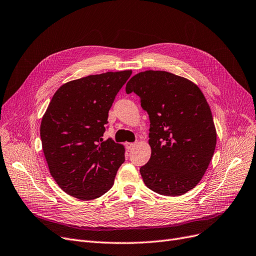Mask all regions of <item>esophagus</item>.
Here are the masks:
<instances>
[{
  "label": "esophagus",
  "mask_w": 256,
  "mask_h": 256,
  "mask_svg": "<svg viewBox=\"0 0 256 256\" xmlns=\"http://www.w3.org/2000/svg\"><path fill=\"white\" fill-rule=\"evenodd\" d=\"M135 146H136L135 142H126V148L128 150H132L133 148H135Z\"/></svg>",
  "instance_id": "obj_1"
}]
</instances>
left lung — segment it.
I'll use <instances>...</instances> for the list:
<instances>
[{"instance_id": "left-lung-1", "label": "left lung", "mask_w": 256, "mask_h": 256, "mask_svg": "<svg viewBox=\"0 0 256 256\" xmlns=\"http://www.w3.org/2000/svg\"><path fill=\"white\" fill-rule=\"evenodd\" d=\"M150 118L152 155L140 174L164 196L186 193L200 182L214 154L216 130L204 94L186 78L162 70L135 74L126 86Z\"/></svg>"}]
</instances>
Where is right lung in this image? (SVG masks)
<instances>
[{
	"label": "right lung",
	"mask_w": 256,
	"mask_h": 256,
	"mask_svg": "<svg viewBox=\"0 0 256 256\" xmlns=\"http://www.w3.org/2000/svg\"><path fill=\"white\" fill-rule=\"evenodd\" d=\"M130 74V70L92 74L54 92L40 135L50 175L68 195L90 200L112 186L124 162V148L102 137L108 110Z\"/></svg>",
	"instance_id": "right-lung-1"
}]
</instances>
